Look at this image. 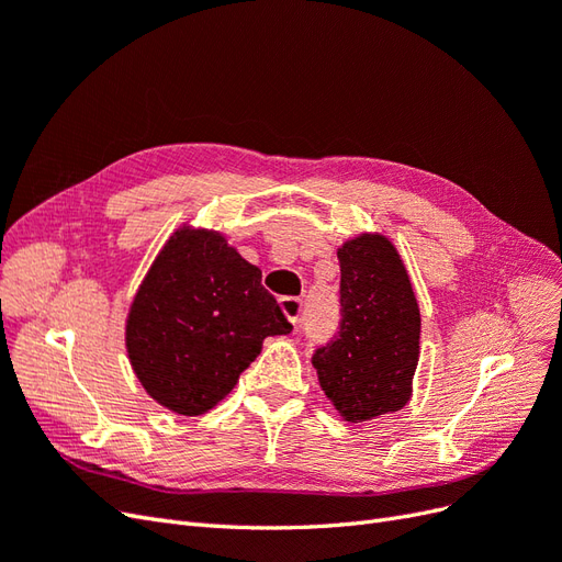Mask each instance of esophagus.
Here are the masks:
<instances>
[{"label":"esophagus","instance_id":"34e87169","mask_svg":"<svg viewBox=\"0 0 562 562\" xmlns=\"http://www.w3.org/2000/svg\"><path fill=\"white\" fill-rule=\"evenodd\" d=\"M279 304H281L283 314L288 316V321L295 323V326H297L300 314H302V300H300V297H281Z\"/></svg>","mask_w":562,"mask_h":562}]
</instances>
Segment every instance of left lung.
Masks as SVG:
<instances>
[{
    "label": "left lung",
    "mask_w": 562,
    "mask_h": 562,
    "mask_svg": "<svg viewBox=\"0 0 562 562\" xmlns=\"http://www.w3.org/2000/svg\"><path fill=\"white\" fill-rule=\"evenodd\" d=\"M339 323L312 363L347 422L396 413L411 398L419 359V307L396 248L363 234L337 250Z\"/></svg>",
    "instance_id": "1"
}]
</instances>
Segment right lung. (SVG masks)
I'll use <instances>...</instances> for the list:
<instances>
[{
    "label": "right lung",
    "mask_w": 562,
    "mask_h": 562,
    "mask_svg": "<svg viewBox=\"0 0 562 562\" xmlns=\"http://www.w3.org/2000/svg\"><path fill=\"white\" fill-rule=\"evenodd\" d=\"M262 271L220 234L180 229L135 295L126 347L147 394L178 415L223 401L269 335L293 326Z\"/></svg>",
    "instance_id": "1"
}]
</instances>
